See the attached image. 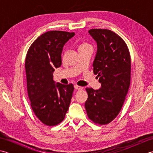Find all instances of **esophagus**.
I'll return each mask as SVG.
<instances>
[{
  "mask_svg": "<svg viewBox=\"0 0 153 153\" xmlns=\"http://www.w3.org/2000/svg\"><path fill=\"white\" fill-rule=\"evenodd\" d=\"M74 87H75V89H77V90H79V91L83 89L82 87H80V86H78V85H75Z\"/></svg>",
  "mask_w": 153,
  "mask_h": 153,
  "instance_id": "obj_1",
  "label": "esophagus"
}]
</instances>
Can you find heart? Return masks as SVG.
Segmentation results:
<instances>
[{
  "mask_svg": "<svg viewBox=\"0 0 153 153\" xmlns=\"http://www.w3.org/2000/svg\"><path fill=\"white\" fill-rule=\"evenodd\" d=\"M91 47V45L87 43H85V42H84V43H82V44H81L79 45V49H81V48H86V47Z\"/></svg>",
  "mask_w": 153,
  "mask_h": 153,
  "instance_id": "b5f03b06",
  "label": "heart"
}]
</instances>
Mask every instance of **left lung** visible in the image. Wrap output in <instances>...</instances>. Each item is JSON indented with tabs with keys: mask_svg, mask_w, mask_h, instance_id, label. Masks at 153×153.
I'll use <instances>...</instances> for the list:
<instances>
[{
	"mask_svg": "<svg viewBox=\"0 0 153 153\" xmlns=\"http://www.w3.org/2000/svg\"><path fill=\"white\" fill-rule=\"evenodd\" d=\"M89 33L97 43L93 66L101 87H87L85 107L92 122L106 125L116 118L125 101L130 85V54L123 39L112 31L92 29Z\"/></svg>",
	"mask_w": 153,
	"mask_h": 153,
	"instance_id": "obj_1",
	"label": "left lung"
}]
</instances>
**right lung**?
<instances>
[{
	"label": "right lung",
	"mask_w": 153,
	"mask_h": 153,
	"mask_svg": "<svg viewBox=\"0 0 153 153\" xmlns=\"http://www.w3.org/2000/svg\"><path fill=\"white\" fill-rule=\"evenodd\" d=\"M74 32L51 31L31 44L25 62L28 97L35 116L44 124L56 126L63 121L69 108L74 85L57 83L53 71L62 64L61 54Z\"/></svg>",
	"instance_id": "obj_1"
}]
</instances>
